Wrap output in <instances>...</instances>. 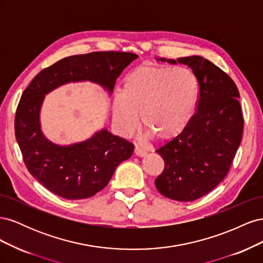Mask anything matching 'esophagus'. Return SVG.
I'll list each match as a JSON object with an SVG mask.
<instances>
[{
    "label": "esophagus",
    "mask_w": 263,
    "mask_h": 263,
    "mask_svg": "<svg viewBox=\"0 0 263 263\" xmlns=\"http://www.w3.org/2000/svg\"><path fill=\"white\" fill-rule=\"evenodd\" d=\"M134 153H135V155L138 156V157H145L147 155V150L145 148H142V147L136 145V147H135Z\"/></svg>",
    "instance_id": "obj_1"
}]
</instances>
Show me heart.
Wrapping results in <instances>:
<instances>
[{
	"label": "heart",
	"mask_w": 263,
	"mask_h": 263,
	"mask_svg": "<svg viewBox=\"0 0 263 263\" xmlns=\"http://www.w3.org/2000/svg\"><path fill=\"white\" fill-rule=\"evenodd\" d=\"M198 82L185 67L134 69L126 76L123 93L113 100V117L125 135L136 130L139 114L145 128L158 139L176 137L189 124L196 106Z\"/></svg>",
	"instance_id": "obj_1"
}]
</instances>
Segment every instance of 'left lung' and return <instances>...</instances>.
Here are the masks:
<instances>
[{
	"label": "left lung",
	"mask_w": 263,
	"mask_h": 263,
	"mask_svg": "<svg viewBox=\"0 0 263 263\" xmlns=\"http://www.w3.org/2000/svg\"><path fill=\"white\" fill-rule=\"evenodd\" d=\"M160 60L189 66L198 82L196 112L177 137L157 150L164 169L155 181L163 196L191 202L216 187L234 161L243 132L239 91L226 72L200 55Z\"/></svg>",
	"instance_id": "1"
}]
</instances>
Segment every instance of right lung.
Segmentation results:
<instances>
[{
    "mask_svg": "<svg viewBox=\"0 0 263 263\" xmlns=\"http://www.w3.org/2000/svg\"><path fill=\"white\" fill-rule=\"evenodd\" d=\"M136 53L95 51L63 58L42 70L24 90L15 114V137L27 170L41 184L66 200H82L104 189L134 145L102 129L85 141L58 146L41 130L45 94L68 82L89 80L113 92L117 78Z\"/></svg>",
    "mask_w": 263,
    "mask_h": 263,
    "instance_id": "right-lung-1",
    "label": "right lung"
}]
</instances>
